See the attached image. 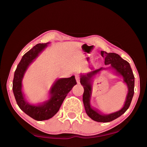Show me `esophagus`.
<instances>
[{"mask_svg":"<svg viewBox=\"0 0 147 147\" xmlns=\"http://www.w3.org/2000/svg\"><path fill=\"white\" fill-rule=\"evenodd\" d=\"M75 78H76V82L78 84L80 82V77H79V76L78 75H75Z\"/></svg>","mask_w":147,"mask_h":147,"instance_id":"34e87169","label":"esophagus"}]
</instances>
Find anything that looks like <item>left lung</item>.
<instances>
[{
    "instance_id": "left-lung-1",
    "label": "left lung",
    "mask_w": 147,
    "mask_h": 147,
    "mask_svg": "<svg viewBox=\"0 0 147 147\" xmlns=\"http://www.w3.org/2000/svg\"><path fill=\"white\" fill-rule=\"evenodd\" d=\"M101 56L104 58V63L109 67L107 68L101 67L95 71L89 72L85 74H80V84L84 87L83 102L85 110L88 115L93 121L100 123H108L118 118L128 109L134 93V76L130 63L124 60L117 54L108 53L101 51ZM112 69L116 74L121 75L123 78V81L127 85L129 91L127 96L125 102L120 111L107 115L99 113L90 105V98L92 93L91 82L96 74L106 69Z\"/></svg>"
}]
</instances>
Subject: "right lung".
Segmentation results:
<instances>
[{"label": "right lung", "instance_id": "1", "mask_svg": "<svg viewBox=\"0 0 147 147\" xmlns=\"http://www.w3.org/2000/svg\"><path fill=\"white\" fill-rule=\"evenodd\" d=\"M49 43H39L27 52L22 58L14 73L13 92L17 105L28 116L36 121L48 120L56 115L74 86L76 84L74 76L70 78L56 80L49 91V98L37 105L27 102L22 91V81L27 69L38 55L46 48Z\"/></svg>", "mask_w": 147, "mask_h": 147}]
</instances>
